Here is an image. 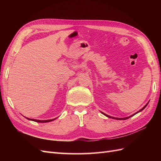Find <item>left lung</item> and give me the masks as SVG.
Returning a JSON list of instances; mask_svg holds the SVG:
<instances>
[{
    "label": "left lung",
    "mask_w": 161,
    "mask_h": 161,
    "mask_svg": "<svg viewBox=\"0 0 161 161\" xmlns=\"http://www.w3.org/2000/svg\"><path fill=\"white\" fill-rule=\"evenodd\" d=\"M148 104V103H147V104H146L144 107H143V108H142V109H141L140 110H139L138 112H136V113H135V114H134L133 115H130V116H129V117H126V118H114V117H111V116H109V115H107V114H104L103 113V112H101V114H103L104 115H105L106 117H108V118H112V119H118V120H125V119H128V118H131V116H133V115H136V114H138V113H139V112H140V111H142L145 108H146V107H147V105Z\"/></svg>",
    "instance_id": "1"
}]
</instances>
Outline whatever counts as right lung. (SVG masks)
I'll list each match as a JSON object with an SVG mask.
<instances>
[{"label": "right lung", "instance_id": "1", "mask_svg": "<svg viewBox=\"0 0 161 161\" xmlns=\"http://www.w3.org/2000/svg\"><path fill=\"white\" fill-rule=\"evenodd\" d=\"M29 120H31V121H36V122H39V123H46V122H50V121H53L55 120L56 118L54 119H46V120H39V119H30V118H25Z\"/></svg>", "mask_w": 161, "mask_h": 161}]
</instances>
